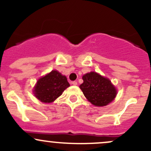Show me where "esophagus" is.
<instances>
[{
	"instance_id": "esophagus-1",
	"label": "esophagus",
	"mask_w": 151,
	"mask_h": 151,
	"mask_svg": "<svg viewBox=\"0 0 151 151\" xmlns=\"http://www.w3.org/2000/svg\"><path fill=\"white\" fill-rule=\"evenodd\" d=\"M71 84H72L73 85H77V82H76V81H73V82H71Z\"/></svg>"
}]
</instances>
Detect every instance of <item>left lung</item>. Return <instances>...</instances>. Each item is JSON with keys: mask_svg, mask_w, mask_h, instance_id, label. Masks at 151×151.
I'll list each match as a JSON object with an SVG mask.
<instances>
[{"mask_svg": "<svg viewBox=\"0 0 151 151\" xmlns=\"http://www.w3.org/2000/svg\"><path fill=\"white\" fill-rule=\"evenodd\" d=\"M83 83L80 85L84 96L96 106H105L114 101L117 90L110 80L90 71L82 76Z\"/></svg>", "mask_w": 151, "mask_h": 151, "instance_id": "left-lung-1", "label": "left lung"}]
</instances>
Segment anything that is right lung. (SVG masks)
Listing matches in <instances>:
<instances>
[{"instance_id": "right-lung-1", "label": "right lung", "mask_w": 151, "mask_h": 151, "mask_svg": "<svg viewBox=\"0 0 151 151\" xmlns=\"http://www.w3.org/2000/svg\"><path fill=\"white\" fill-rule=\"evenodd\" d=\"M70 86L66 76L56 70H53L37 80L33 93L41 102L52 103L62 95V93Z\"/></svg>"}]
</instances>
